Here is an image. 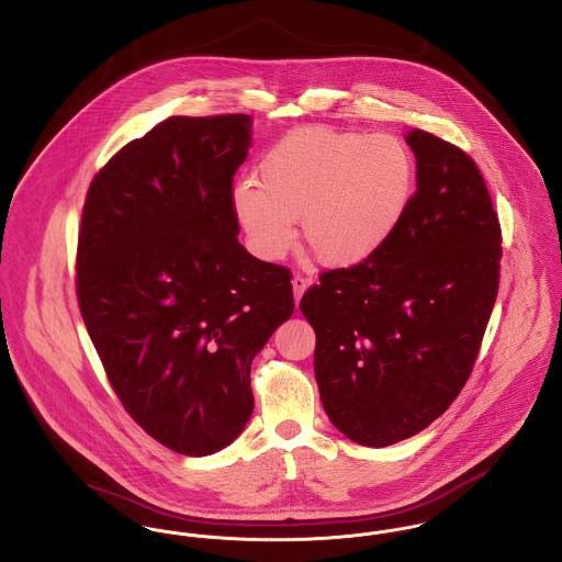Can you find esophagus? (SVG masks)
Here are the masks:
<instances>
[{"mask_svg":"<svg viewBox=\"0 0 562 562\" xmlns=\"http://www.w3.org/2000/svg\"><path fill=\"white\" fill-rule=\"evenodd\" d=\"M291 284H293V295H295V302H300V300H302L303 293L310 289L312 280H307V278H303V276H293Z\"/></svg>","mask_w":562,"mask_h":562,"instance_id":"1","label":"esophagus"}]
</instances>
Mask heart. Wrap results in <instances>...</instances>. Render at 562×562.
Wrapping results in <instances>:
<instances>
[{"mask_svg": "<svg viewBox=\"0 0 562 562\" xmlns=\"http://www.w3.org/2000/svg\"><path fill=\"white\" fill-rule=\"evenodd\" d=\"M257 181L239 179L231 205L248 246L280 260L295 244V220L316 259L350 269L385 246L415 190V160L393 134L310 126L289 132L262 158Z\"/></svg>", "mask_w": 562, "mask_h": 562, "instance_id": "1", "label": "heart"}]
</instances>
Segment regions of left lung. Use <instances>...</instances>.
<instances>
[{
  "mask_svg": "<svg viewBox=\"0 0 562 562\" xmlns=\"http://www.w3.org/2000/svg\"><path fill=\"white\" fill-rule=\"evenodd\" d=\"M417 190L374 259L303 295L329 422L366 447L426 430L471 376L498 291L501 224L475 162L424 130L406 134Z\"/></svg>",
  "mask_w": 562,
  "mask_h": 562,
  "instance_id": "1",
  "label": "left lung"
}]
</instances>
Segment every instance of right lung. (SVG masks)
<instances>
[{"mask_svg":"<svg viewBox=\"0 0 562 562\" xmlns=\"http://www.w3.org/2000/svg\"><path fill=\"white\" fill-rule=\"evenodd\" d=\"M250 115L169 117L93 177L77 255L89 338L132 419L181 456L246 428L250 366L291 318L289 269L237 239Z\"/></svg>","mask_w":562,"mask_h":562,"instance_id":"1","label":"right lung"}]
</instances>
